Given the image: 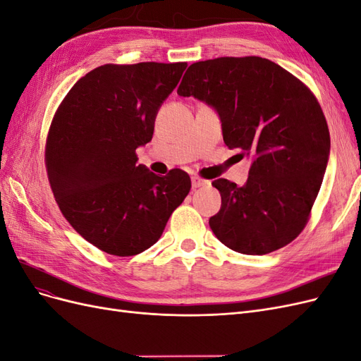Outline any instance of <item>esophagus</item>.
I'll use <instances>...</instances> for the list:
<instances>
[{"label":"esophagus","instance_id":"obj_1","mask_svg":"<svg viewBox=\"0 0 361 361\" xmlns=\"http://www.w3.org/2000/svg\"><path fill=\"white\" fill-rule=\"evenodd\" d=\"M207 183H209V182L204 180V179H202V178H199V176H192V178H191V185H192V188H194V190H195V188L206 187Z\"/></svg>","mask_w":361,"mask_h":361}]
</instances>
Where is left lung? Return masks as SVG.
I'll use <instances>...</instances> for the list:
<instances>
[{"instance_id":"obj_1","label":"left lung","mask_w":361,"mask_h":361,"mask_svg":"<svg viewBox=\"0 0 361 361\" xmlns=\"http://www.w3.org/2000/svg\"><path fill=\"white\" fill-rule=\"evenodd\" d=\"M178 94L194 96L220 116L228 149L253 158L243 187L216 179L221 209L215 236L243 255L288 245L309 221L330 155V133L314 94L274 61L220 57L192 63Z\"/></svg>"}]
</instances>
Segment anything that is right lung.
I'll list each match as a JSON object with an SVG mask.
<instances>
[{
    "mask_svg": "<svg viewBox=\"0 0 361 361\" xmlns=\"http://www.w3.org/2000/svg\"><path fill=\"white\" fill-rule=\"evenodd\" d=\"M187 63L104 64L75 82L51 122L45 164L61 214L85 241L135 256L161 238L191 188L188 173L137 164Z\"/></svg>",
    "mask_w": 361,
    "mask_h": 361,
    "instance_id": "right-lung-1",
    "label": "right lung"
}]
</instances>
